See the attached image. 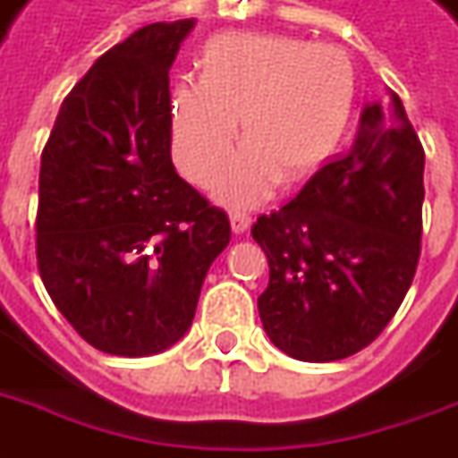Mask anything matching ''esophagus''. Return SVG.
Returning a JSON list of instances; mask_svg holds the SVG:
<instances>
[{
	"instance_id": "obj_1",
	"label": "esophagus",
	"mask_w": 458,
	"mask_h": 458,
	"mask_svg": "<svg viewBox=\"0 0 458 458\" xmlns=\"http://www.w3.org/2000/svg\"><path fill=\"white\" fill-rule=\"evenodd\" d=\"M230 228H233L235 235L248 233V228H250V216H245V213H233V216H230Z\"/></svg>"
}]
</instances>
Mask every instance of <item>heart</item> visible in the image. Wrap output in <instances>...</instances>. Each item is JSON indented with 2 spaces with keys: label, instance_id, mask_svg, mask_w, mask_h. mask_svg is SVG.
Wrapping results in <instances>:
<instances>
[{
  "label": "heart",
  "instance_id": "b5f03b06",
  "mask_svg": "<svg viewBox=\"0 0 458 458\" xmlns=\"http://www.w3.org/2000/svg\"><path fill=\"white\" fill-rule=\"evenodd\" d=\"M200 81L171 91V148L178 171L208 185L240 123L245 146L213 183L230 208H250L275 183L312 175L337 148L354 98L350 56L302 37L228 31L208 41Z\"/></svg>",
  "mask_w": 458,
  "mask_h": 458
}]
</instances>
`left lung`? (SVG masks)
<instances>
[{
    "label": "left lung",
    "instance_id": "8db88e82",
    "mask_svg": "<svg viewBox=\"0 0 458 458\" xmlns=\"http://www.w3.org/2000/svg\"><path fill=\"white\" fill-rule=\"evenodd\" d=\"M362 111L350 151L252 225L270 283L258 297L275 347L335 362L372 344L407 295L421 255L424 148L402 98Z\"/></svg>",
    "mask_w": 458,
    "mask_h": 458
}]
</instances>
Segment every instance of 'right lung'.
I'll return each mask as SVG.
<instances>
[{
	"mask_svg": "<svg viewBox=\"0 0 458 458\" xmlns=\"http://www.w3.org/2000/svg\"><path fill=\"white\" fill-rule=\"evenodd\" d=\"M191 29L193 19L156 21L98 56L41 151V283L91 347L118 357L183 337L230 242L228 213L171 161L168 69Z\"/></svg>",
	"mask_w": 458,
	"mask_h": 458,
	"instance_id": "right-lung-1",
	"label": "right lung"
}]
</instances>
